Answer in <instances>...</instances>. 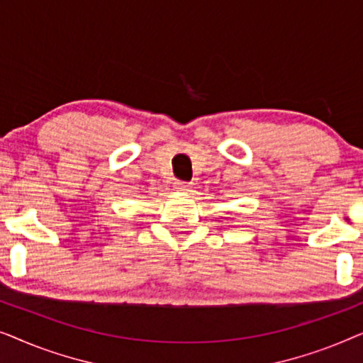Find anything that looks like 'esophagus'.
Returning <instances> with one entry per match:
<instances>
[{
	"mask_svg": "<svg viewBox=\"0 0 363 363\" xmlns=\"http://www.w3.org/2000/svg\"><path fill=\"white\" fill-rule=\"evenodd\" d=\"M190 183L188 182H175V190H178V191H186V190H190Z\"/></svg>",
	"mask_w": 363,
	"mask_h": 363,
	"instance_id": "obj_1",
	"label": "esophagus"
}]
</instances>
